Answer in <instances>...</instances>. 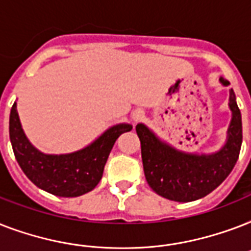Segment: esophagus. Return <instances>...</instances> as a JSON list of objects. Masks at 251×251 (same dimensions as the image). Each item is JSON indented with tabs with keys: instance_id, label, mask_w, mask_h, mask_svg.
<instances>
[{
	"instance_id": "34e87169",
	"label": "esophagus",
	"mask_w": 251,
	"mask_h": 251,
	"mask_svg": "<svg viewBox=\"0 0 251 251\" xmlns=\"http://www.w3.org/2000/svg\"><path fill=\"white\" fill-rule=\"evenodd\" d=\"M142 118H143V110L138 109V110H135V112H133V120H134V121H135V122L141 121Z\"/></svg>"
}]
</instances>
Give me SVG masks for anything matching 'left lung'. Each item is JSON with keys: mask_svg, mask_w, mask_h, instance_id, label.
Masks as SVG:
<instances>
[{"mask_svg": "<svg viewBox=\"0 0 251 251\" xmlns=\"http://www.w3.org/2000/svg\"><path fill=\"white\" fill-rule=\"evenodd\" d=\"M224 86L229 82L220 78ZM229 108L232 121L228 141L219 152L194 155L172 149L155 137L145 125L135 130L142 147V161L146 179L156 194L176 202H191L214 191L229 176L237 163L242 143L241 112L233 90H230Z\"/></svg>", "mask_w": 251, "mask_h": 251, "instance_id": "obj_1", "label": "left lung"}]
</instances>
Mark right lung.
<instances>
[{"mask_svg": "<svg viewBox=\"0 0 251 251\" xmlns=\"http://www.w3.org/2000/svg\"><path fill=\"white\" fill-rule=\"evenodd\" d=\"M133 126L120 124L110 127L86 149L68 155H45L37 151L22 129L17 104L10 112L9 133L14 155L25 175L37 187L65 198L83 195L100 182L114 142Z\"/></svg>", "mask_w": 251, "mask_h": 251, "instance_id": "1", "label": "right lung"}]
</instances>
